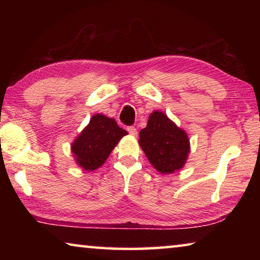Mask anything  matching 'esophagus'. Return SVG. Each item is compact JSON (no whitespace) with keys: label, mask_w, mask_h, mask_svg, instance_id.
<instances>
[{"label":"esophagus","mask_w":260,"mask_h":260,"mask_svg":"<svg viewBox=\"0 0 260 260\" xmlns=\"http://www.w3.org/2000/svg\"><path fill=\"white\" fill-rule=\"evenodd\" d=\"M127 131H128V133L132 136H138V129H136L134 126H129L128 128H127Z\"/></svg>","instance_id":"34e87169"}]
</instances>
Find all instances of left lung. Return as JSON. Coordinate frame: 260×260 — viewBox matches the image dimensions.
I'll return each mask as SVG.
<instances>
[{
	"label": "left lung",
	"instance_id": "left-lung-1",
	"mask_svg": "<svg viewBox=\"0 0 260 260\" xmlns=\"http://www.w3.org/2000/svg\"><path fill=\"white\" fill-rule=\"evenodd\" d=\"M139 144L150 164L162 174L182 169L190 151L186 132L160 111L149 116L147 127L140 132Z\"/></svg>",
	"mask_w": 260,
	"mask_h": 260
}]
</instances>
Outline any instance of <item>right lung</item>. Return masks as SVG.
<instances>
[{"mask_svg": "<svg viewBox=\"0 0 260 260\" xmlns=\"http://www.w3.org/2000/svg\"><path fill=\"white\" fill-rule=\"evenodd\" d=\"M125 135L127 132L112 118L95 114L71 146L77 164L86 171L99 169Z\"/></svg>", "mask_w": 260, "mask_h": 260, "instance_id": "1", "label": "right lung"}]
</instances>
